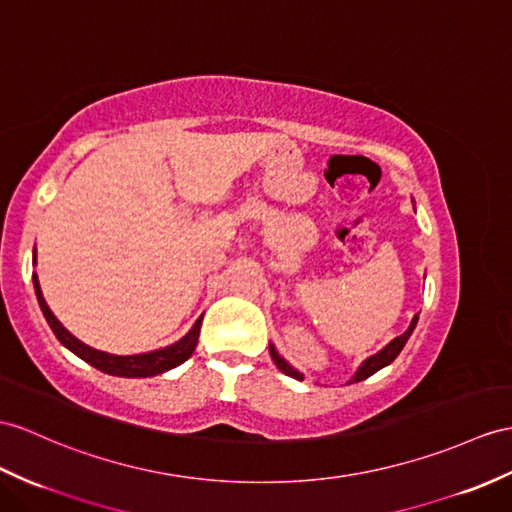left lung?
I'll return each mask as SVG.
<instances>
[{
    "instance_id": "8db88e82",
    "label": "left lung",
    "mask_w": 512,
    "mask_h": 512,
    "mask_svg": "<svg viewBox=\"0 0 512 512\" xmlns=\"http://www.w3.org/2000/svg\"><path fill=\"white\" fill-rule=\"evenodd\" d=\"M417 315H415V319L410 321V326H408V330L404 332V334H400L397 336V339H393L389 345L384 347L382 352H378V354H373L371 358H367L363 365H360V369L356 371V376H354V380L352 382H360V380H367L369 376H373V373L376 371H380L382 367H386L389 363H393V360L397 358V354L402 352V347L406 345V341L410 339V334H413V330H415V326H417ZM269 354H271V358H273V363H276V367L280 369V371H284L286 376H291V378H295V380H304V376L299 371H295L289 363H286V360L276 352V347L273 345H269Z\"/></svg>"
}]
</instances>
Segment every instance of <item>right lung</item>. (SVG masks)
Listing matches in <instances>:
<instances>
[{
    "mask_svg": "<svg viewBox=\"0 0 512 512\" xmlns=\"http://www.w3.org/2000/svg\"><path fill=\"white\" fill-rule=\"evenodd\" d=\"M36 260V254H34ZM34 282V291H36V299H39V306L43 310V315L49 323V328L54 330L56 339L71 350L76 356H80L86 363L93 365L95 369L110 373V376H119V378H152L158 376L162 371H169L173 367L182 365L184 360H189L191 354L195 352V345L199 339V328H202V317L195 321V326L189 330V334L180 339L178 343H173L169 347H162V350L156 352H147V354H136V356H115V354H106L93 350V347L84 345L82 341H78L69 330L62 328V323L54 317L52 310L45 304V297L41 293L39 286V278L36 273L32 276Z\"/></svg>",
    "mask_w": 512,
    "mask_h": 512,
    "instance_id": "1",
    "label": "right lung"
}]
</instances>
